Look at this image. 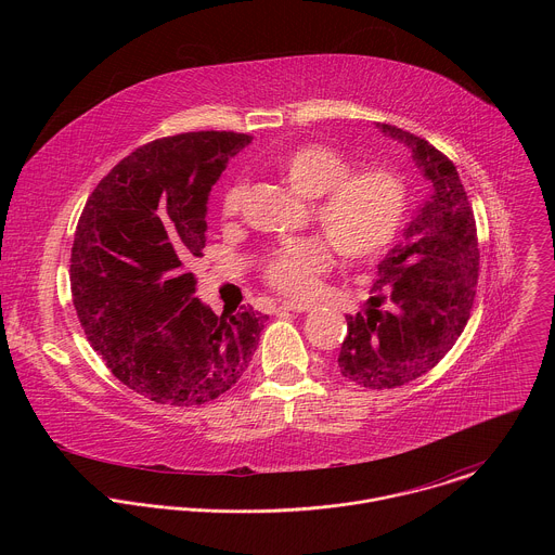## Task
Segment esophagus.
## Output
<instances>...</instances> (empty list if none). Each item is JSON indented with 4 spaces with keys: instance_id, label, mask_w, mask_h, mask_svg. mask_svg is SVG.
<instances>
[{
    "instance_id": "esophagus-1",
    "label": "esophagus",
    "mask_w": 555,
    "mask_h": 555,
    "mask_svg": "<svg viewBox=\"0 0 555 555\" xmlns=\"http://www.w3.org/2000/svg\"><path fill=\"white\" fill-rule=\"evenodd\" d=\"M315 305L311 300H283L281 309L285 311H311Z\"/></svg>"
}]
</instances>
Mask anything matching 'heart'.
I'll return each mask as SVG.
<instances>
[{"instance_id":"obj_1","label":"heart","mask_w":555,"mask_h":555,"mask_svg":"<svg viewBox=\"0 0 555 555\" xmlns=\"http://www.w3.org/2000/svg\"><path fill=\"white\" fill-rule=\"evenodd\" d=\"M276 171L296 195L315 199L313 219L345 259H369L400 232L409 202L400 173L384 167L351 171L349 157L330 144H302L287 151ZM244 197V182L223 191V219L240 215ZM332 263L334 255L325 236H298L268 257L263 276L281 294L307 296L315 292L319 276Z\"/></svg>"}]
</instances>
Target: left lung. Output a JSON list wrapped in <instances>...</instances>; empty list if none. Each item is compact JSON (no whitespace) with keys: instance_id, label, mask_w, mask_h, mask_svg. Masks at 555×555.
<instances>
[{"instance_id":"1","label":"left lung","mask_w":555,"mask_h":555,"mask_svg":"<svg viewBox=\"0 0 555 555\" xmlns=\"http://www.w3.org/2000/svg\"><path fill=\"white\" fill-rule=\"evenodd\" d=\"M433 193L409 223L402 244L377 263L364 313L347 315L340 373L366 388H398L428 373L467 325L479 281L477 221L456 167L428 140L392 125Z\"/></svg>"}]
</instances>
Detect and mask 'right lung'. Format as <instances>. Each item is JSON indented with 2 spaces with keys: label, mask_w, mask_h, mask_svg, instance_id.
Returning <instances> with one entry per match:
<instances>
[{
  "label": "right lung",
  "mask_w": 555,
  "mask_h": 555,
  "mask_svg": "<svg viewBox=\"0 0 555 555\" xmlns=\"http://www.w3.org/2000/svg\"><path fill=\"white\" fill-rule=\"evenodd\" d=\"M234 131L153 140L120 160L78 219L69 285L78 321L107 369L155 404L217 400L248 369L268 315L250 305L217 315L189 270L206 246V204Z\"/></svg>",
  "instance_id": "obj_1"
}]
</instances>
